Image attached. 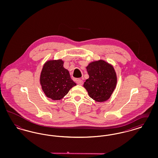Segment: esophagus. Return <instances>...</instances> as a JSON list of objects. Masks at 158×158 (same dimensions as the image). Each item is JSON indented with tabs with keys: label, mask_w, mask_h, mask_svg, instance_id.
<instances>
[{
	"label": "esophagus",
	"mask_w": 158,
	"mask_h": 158,
	"mask_svg": "<svg viewBox=\"0 0 158 158\" xmlns=\"http://www.w3.org/2000/svg\"><path fill=\"white\" fill-rule=\"evenodd\" d=\"M76 83H77V84H78L79 85H82L83 83L82 80H81V79H77L76 81Z\"/></svg>",
	"instance_id": "1"
}]
</instances>
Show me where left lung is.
Returning a JSON list of instances; mask_svg holds the SVG:
<instances>
[{
    "label": "left lung",
    "mask_w": 158,
    "mask_h": 158,
    "mask_svg": "<svg viewBox=\"0 0 158 158\" xmlns=\"http://www.w3.org/2000/svg\"><path fill=\"white\" fill-rule=\"evenodd\" d=\"M86 69L89 77L84 83V88L95 101H106L111 96L117 82L113 66L100 60L90 63Z\"/></svg>",
    "instance_id": "left-lung-1"
}]
</instances>
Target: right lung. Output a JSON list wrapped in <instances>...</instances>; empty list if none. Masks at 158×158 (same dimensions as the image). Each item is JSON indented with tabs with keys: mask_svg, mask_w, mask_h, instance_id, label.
Masks as SVG:
<instances>
[{
	"mask_svg": "<svg viewBox=\"0 0 158 158\" xmlns=\"http://www.w3.org/2000/svg\"><path fill=\"white\" fill-rule=\"evenodd\" d=\"M61 60H48L43 66L40 75L42 89L48 98L60 100L76 85Z\"/></svg>",
	"mask_w": 158,
	"mask_h": 158,
	"instance_id": "1",
	"label": "right lung"
}]
</instances>
